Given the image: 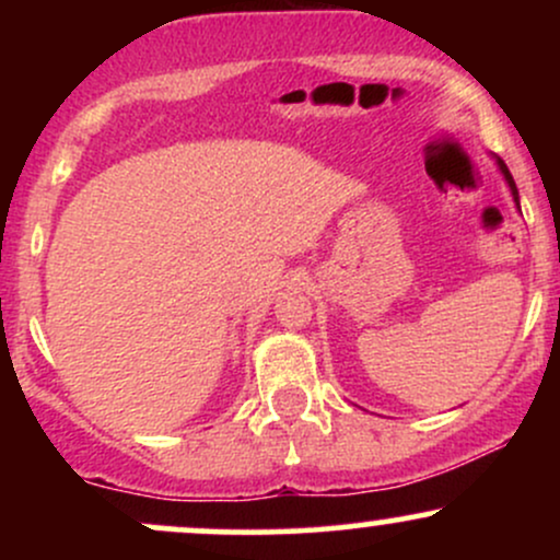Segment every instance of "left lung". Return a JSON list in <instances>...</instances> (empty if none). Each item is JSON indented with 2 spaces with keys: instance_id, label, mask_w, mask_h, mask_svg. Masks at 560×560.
<instances>
[{
  "instance_id": "1",
  "label": "left lung",
  "mask_w": 560,
  "mask_h": 560,
  "mask_svg": "<svg viewBox=\"0 0 560 560\" xmlns=\"http://www.w3.org/2000/svg\"><path fill=\"white\" fill-rule=\"evenodd\" d=\"M498 165H500V171H503L505 182H508V186H511V191H513V199H516V205H518V191H516V182H513L511 171H508V165L503 163V160H498Z\"/></svg>"
}]
</instances>
